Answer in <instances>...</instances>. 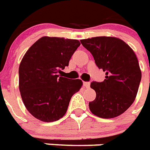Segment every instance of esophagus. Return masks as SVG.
Instances as JSON below:
<instances>
[{"label":"esophagus","mask_w":150,"mask_h":150,"mask_svg":"<svg viewBox=\"0 0 150 150\" xmlns=\"http://www.w3.org/2000/svg\"><path fill=\"white\" fill-rule=\"evenodd\" d=\"M83 86H84V87H86V88H88V87H90V83L83 82Z\"/></svg>","instance_id":"1"}]
</instances>
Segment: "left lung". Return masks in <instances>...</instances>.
Returning a JSON list of instances; mask_svg holds the SVG:
<instances>
[{"instance_id":"left-lung-1","label":"left lung","mask_w":150,"mask_h":150,"mask_svg":"<svg viewBox=\"0 0 150 150\" xmlns=\"http://www.w3.org/2000/svg\"><path fill=\"white\" fill-rule=\"evenodd\" d=\"M81 42L94 56L98 68L106 72L103 82L91 83L96 98L89 102L90 110L100 118L118 117L132 105L137 95L142 73L136 53L116 37H93Z\"/></svg>"}]
</instances>
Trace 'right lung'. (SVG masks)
<instances>
[{"mask_svg":"<svg viewBox=\"0 0 150 150\" xmlns=\"http://www.w3.org/2000/svg\"><path fill=\"white\" fill-rule=\"evenodd\" d=\"M76 39L43 36L24 55L19 65V91L28 112L39 121L63 118L72 96L83 85L80 79L59 76L80 46Z\"/></svg>","mask_w":150,"mask_h":150,"instance_id":"obj_1","label":"right lung"}]
</instances>
